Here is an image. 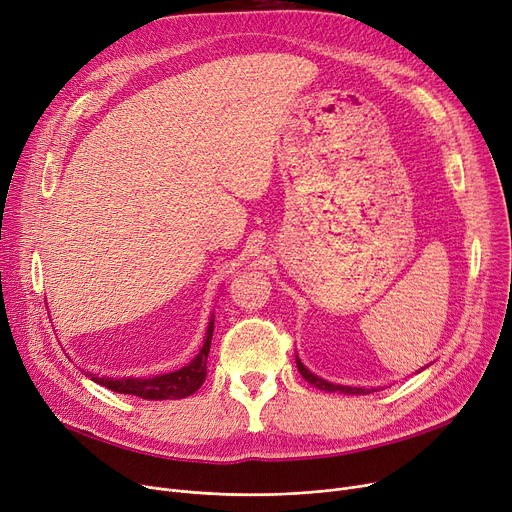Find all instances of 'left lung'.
<instances>
[{
    "label": "left lung",
    "instance_id": "8db88e82",
    "mask_svg": "<svg viewBox=\"0 0 512 512\" xmlns=\"http://www.w3.org/2000/svg\"><path fill=\"white\" fill-rule=\"evenodd\" d=\"M297 367H299L303 378H305L309 384H313L315 388H319V390H326V392H342V394H369V392H371V390H365V388L336 386V384H330V382H326V380H321V378H317V375H313V373L299 361V357H297Z\"/></svg>",
    "mask_w": 512,
    "mask_h": 512
}]
</instances>
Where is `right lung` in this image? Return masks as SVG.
<instances>
[{"label":"right lung","instance_id":"1","mask_svg":"<svg viewBox=\"0 0 512 512\" xmlns=\"http://www.w3.org/2000/svg\"><path fill=\"white\" fill-rule=\"evenodd\" d=\"M211 336H213V317L209 321V328H207V336H205L201 353L186 367H182L178 371H172V373L155 375V378H147V380H141V378L114 380V378H97V375H93V373H89V375H91L93 382H97L105 388H110L112 392L134 394V396L145 398V400L186 398V396H191L193 392H197L201 388V384L205 382Z\"/></svg>","mask_w":512,"mask_h":512}]
</instances>
